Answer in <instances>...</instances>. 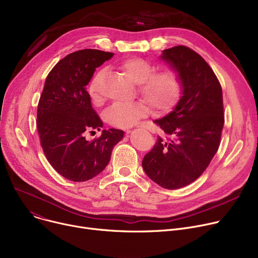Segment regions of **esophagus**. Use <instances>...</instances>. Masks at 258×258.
Listing matches in <instances>:
<instances>
[{"instance_id":"1","label":"esophagus","mask_w":258,"mask_h":258,"mask_svg":"<svg viewBox=\"0 0 258 258\" xmlns=\"http://www.w3.org/2000/svg\"><path fill=\"white\" fill-rule=\"evenodd\" d=\"M127 133H128V132H127Z\"/></svg>"}]
</instances>
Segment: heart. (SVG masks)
<instances>
[{
    "mask_svg": "<svg viewBox=\"0 0 258 258\" xmlns=\"http://www.w3.org/2000/svg\"><path fill=\"white\" fill-rule=\"evenodd\" d=\"M120 69L138 84V92L148 101L157 113H166L178 103L183 91V78L174 68L156 71V67L141 57H130L119 63ZM105 70L95 73L88 86L89 96L94 104L103 99L102 83ZM150 113V106L144 100L133 102H116L104 112V120L108 124L126 128Z\"/></svg>",
    "mask_w": 258,
    "mask_h": 258,
    "instance_id": "b5f03b06",
    "label": "heart"
}]
</instances>
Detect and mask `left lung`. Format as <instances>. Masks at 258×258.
I'll return each mask as SVG.
<instances>
[{"label":"left lung","instance_id":"1","mask_svg":"<svg viewBox=\"0 0 258 258\" xmlns=\"http://www.w3.org/2000/svg\"><path fill=\"white\" fill-rule=\"evenodd\" d=\"M162 58L183 78V96L174 110L155 120L162 136L142 166L154 182L179 189L196 181L219 150L224 127L223 92L211 67L192 49L174 46Z\"/></svg>","mask_w":258,"mask_h":258}]
</instances>
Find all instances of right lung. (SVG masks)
<instances>
[{
  "instance_id": "right-lung-1",
  "label": "right lung",
  "mask_w": 258,
  "mask_h": 258,
  "mask_svg": "<svg viewBox=\"0 0 258 258\" xmlns=\"http://www.w3.org/2000/svg\"><path fill=\"white\" fill-rule=\"evenodd\" d=\"M113 55L96 49L70 53L53 67L39 97L36 126L43 152L52 167L73 182L99 174L123 138V131L110 128L98 138L86 140L87 133L102 127L87 85L95 69Z\"/></svg>"
}]
</instances>
